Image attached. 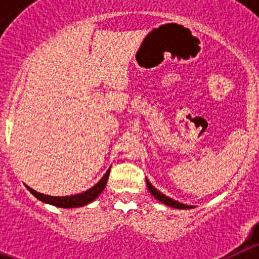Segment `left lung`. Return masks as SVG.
I'll list each match as a JSON object with an SVG mask.
<instances>
[{
  "instance_id": "8db88e82",
  "label": "left lung",
  "mask_w": 259,
  "mask_h": 259,
  "mask_svg": "<svg viewBox=\"0 0 259 259\" xmlns=\"http://www.w3.org/2000/svg\"><path fill=\"white\" fill-rule=\"evenodd\" d=\"M145 180H146V185H148V189H149V192L153 194V197L157 198L159 202L164 203V205H167V206L174 207V209H193V207H194V206H192V205H185V203L178 202V201L172 200V198L167 197L166 194L161 193V192L158 191V189H155L154 187L150 184L149 180H148V179H145Z\"/></svg>"
}]
</instances>
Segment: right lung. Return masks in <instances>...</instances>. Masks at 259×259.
<instances>
[{
	"label": "right lung",
	"mask_w": 259,
	"mask_h": 259,
	"mask_svg": "<svg viewBox=\"0 0 259 259\" xmlns=\"http://www.w3.org/2000/svg\"><path fill=\"white\" fill-rule=\"evenodd\" d=\"M110 175V168L105 172V175L102 176L101 180L95 184L92 188L87 189L85 192H81V193L72 194V196H62V197H56V196H48V194L40 193V192H36L35 189L29 188L28 185H26L27 189L31 192L33 196H35L37 200L42 201L45 203H49L53 206L57 207H63V209H71V207H80L84 206V205H88L92 201H95L96 198L100 196V194L104 192L105 187H106L107 179H109Z\"/></svg>",
	"instance_id": "right-lung-1"
}]
</instances>
